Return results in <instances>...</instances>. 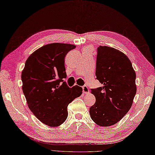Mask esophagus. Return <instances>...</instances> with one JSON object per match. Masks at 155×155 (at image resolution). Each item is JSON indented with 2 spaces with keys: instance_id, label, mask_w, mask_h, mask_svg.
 Returning <instances> with one entry per match:
<instances>
[{
  "instance_id": "1",
  "label": "esophagus",
  "mask_w": 155,
  "mask_h": 155,
  "mask_svg": "<svg viewBox=\"0 0 155 155\" xmlns=\"http://www.w3.org/2000/svg\"><path fill=\"white\" fill-rule=\"evenodd\" d=\"M83 93H85V94L89 93V89H88L87 86L85 85V86L83 87Z\"/></svg>"
}]
</instances>
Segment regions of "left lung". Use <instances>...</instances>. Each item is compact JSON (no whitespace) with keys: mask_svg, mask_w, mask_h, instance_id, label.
I'll list each match as a JSON object with an SVG mask.
<instances>
[{"mask_svg":"<svg viewBox=\"0 0 155 155\" xmlns=\"http://www.w3.org/2000/svg\"><path fill=\"white\" fill-rule=\"evenodd\" d=\"M97 79L102 87L91 89L95 103L90 107L93 121L102 127L118 123L130 110L137 91L136 74L127 56L114 48L99 46Z\"/></svg>","mask_w":155,"mask_h":155,"instance_id":"obj_1","label":"left lung"}]
</instances>
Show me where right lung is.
I'll list each match as a JSON object with an SVG mask.
<instances>
[{
  "label": "right lung",
  "mask_w": 155,
  "mask_h": 155,
  "mask_svg": "<svg viewBox=\"0 0 155 155\" xmlns=\"http://www.w3.org/2000/svg\"><path fill=\"white\" fill-rule=\"evenodd\" d=\"M75 47L60 43L44 45L29 56L21 71L22 90L29 108L50 127L65 122L68 104L82 94L81 87L70 88L63 82L66 78L65 57Z\"/></svg>",
  "instance_id": "1"
}]
</instances>
